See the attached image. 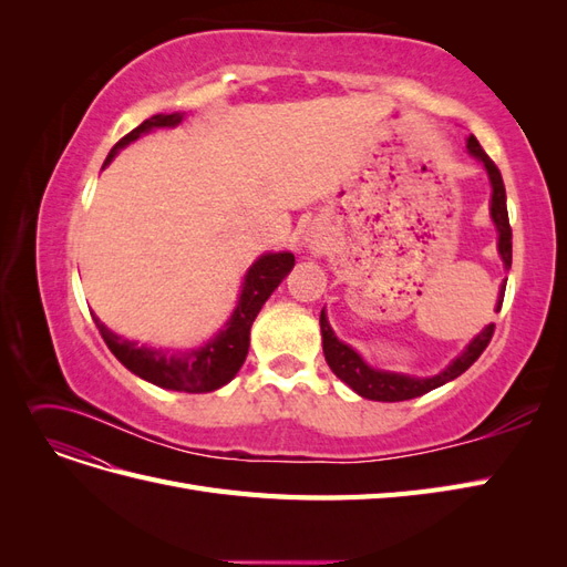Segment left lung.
<instances>
[{
    "label": "left lung",
    "mask_w": 567,
    "mask_h": 567,
    "mask_svg": "<svg viewBox=\"0 0 567 567\" xmlns=\"http://www.w3.org/2000/svg\"><path fill=\"white\" fill-rule=\"evenodd\" d=\"M466 148L471 151V156H475L487 169V177H489V184H492L489 215H492L496 231H499V255L504 260V267L511 269L513 246H511V225H508L506 188H504L502 173H499V167L494 165V161L483 151V146H480V142L475 140L473 134L466 140ZM504 290H506V284L499 290V300H496V312L502 310ZM319 323H321L323 357H326V362H329L331 371L338 375L342 383H348L357 394H362V398L375 400V402L414 400V398H421V394H425V392H431V390H435L444 383L454 381L456 375L466 371L475 362V359L485 352V348L489 346V340H492V333H494V323L485 326V329L468 342L466 350H463L447 369L440 371L437 375H431V379H414V375H406V373H392V371H381V369L369 367L362 359V354H357L350 346H346V342L336 338L323 310H321Z\"/></svg>",
    "instance_id": "8db88e82"
}]
</instances>
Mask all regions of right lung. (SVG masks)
Here are the masks:
<instances>
[{"label":"right lung","mask_w":567,"mask_h":567,"mask_svg":"<svg viewBox=\"0 0 567 567\" xmlns=\"http://www.w3.org/2000/svg\"><path fill=\"white\" fill-rule=\"evenodd\" d=\"M182 117L184 113H158L144 120L140 127H134L111 148L104 167L117 156V151L125 148L130 142L140 140L142 134L156 127H175L182 123ZM293 252H267L262 257H257L246 274L241 298H238L231 319L213 340H208L203 348L196 350L173 352L136 346L134 340H125L111 329H106L96 315H92V319L101 338L106 340L109 350L117 357V362L140 375V379L165 390L213 392L221 385H227L238 373V369L244 367L250 346V326L257 312L262 310L267 298L277 290L286 274L293 269Z\"/></svg>","instance_id":"1"}]
</instances>
